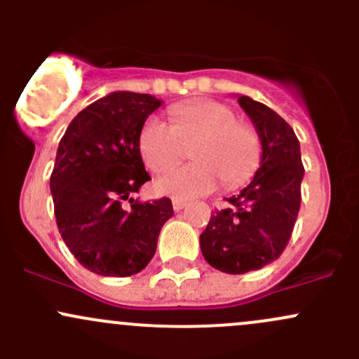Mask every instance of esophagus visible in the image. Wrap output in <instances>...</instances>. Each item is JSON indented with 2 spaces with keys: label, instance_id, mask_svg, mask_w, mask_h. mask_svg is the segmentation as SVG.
Instances as JSON below:
<instances>
[{
  "label": "esophagus",
  "instance_id": "34e87169",
  "mask_svg": "<svg viewBox=\"0 0 359 359\" xmlns=\"http://www.w3.org/2000/svg\"><path fill=\"white\" fill-rule=\"evenodd\" d=\"M172 205H173V210H175V212H180V210L186 208V206H187V201L179 200V198H173V200H172Z\"/></svg>",
  "mask_w": 359,
  "mask_h": 359
}]
</instances>
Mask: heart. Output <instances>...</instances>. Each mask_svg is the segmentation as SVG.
I'll list each match as a JSON object with an SVG mask.
<instances>
[{
  "label": "heart",
  "instance_id": "1",
  "mask_svg": "<svg viewBox=\"0 0 359 359\" xmlns=\"http://www.w3.org/2000/svg\"><path fill=\"white\" fill-rule=\"evenodd\" d=\"M137 146L151 172H165L191 149L194 163L168 170L154 184L158 193L179 200L205 196L219 184L236 189L255 175L262 159L259 132L217 100L177 104L170 109V125L151 116Z\"/></svg>",
  "mask_w": 359,
  "mask_h": 359
}]
</instances>
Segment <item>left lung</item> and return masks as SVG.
<instances>
[{"label": "left lung", "mask_w": 359, "mask_h": 359, "mask_svg": "<svg viewBox=\"0 0 359 359\" xmlns=\"http://www.w3.org/2000/svg\"><path fill=\"white\" fill-rule=\"evenodd\" d=\"M262 140V161L252 182L229 206L217 210L200 236L203 257L215 269L245 274L274 262L290 241L300 210L304 165L292 126L262 102L241 95Z\"/></svg>", "instance_id": "1"}]
</instances>
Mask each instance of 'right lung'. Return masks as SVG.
<instances>
[{"mask_svg": "<svg viewBox=\"0 0 359 359\" xmlns=\"http://www.w3.org/2000/svg\"><path fill=\"white\" fill-rule=\"evenodd\" d=\"M159 106L147 93H109L79 112L59 142L50 175L57 227L78 262L100 276L140 273L173 215L170 198H132L151 180L137 140Z\"/></svg>", "mask_w": 359, "mask_h": 359, "instance_id": "right-lung-1", "label": "right lung"}]
</instances>
